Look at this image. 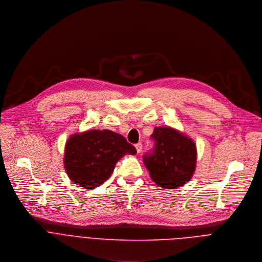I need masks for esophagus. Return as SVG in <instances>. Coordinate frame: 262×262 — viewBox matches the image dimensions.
I'll return each mask as SVG.
<instances>
[{"mask_svg": "<svg viewBox=\"0 0 262 262\" xmlns=\"http://www.w3.org/2000/svg\"><path fill=\"white\" fill-rule=\"evenodd\" d=\"M135 147H136L137 152H140V151H141V149H142V143H141V142L136 143V144H135Z\"/></svg>", "mask_w": 262, "mask_h": 262, "instance_id": "34e87169", "label": "esophagus"}]
</instances>
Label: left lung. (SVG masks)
<instances>
[{
  "label": "left lung",
  "instance_id": "8db88e82",
  "mask_svg": "<svg viewBox=\"0 0 262 262\" xmlns=\"http://www.w3.org/2000/svg\"><path fill=\"white\" fill-rule=\"evenodd\" d=\"M150 139L154 147L143 155V162L152 181L160 187L183 186L193 176L196 145L192 139L169 127H157Z\"/></svg>",
  "mask_w": 262,
  "mask_h": 262
}]
</instances>
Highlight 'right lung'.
Instances as JSON below:
<instances>
[{"instance_id":"1","label":"right lung","mask_w":262,"mask_h":262,"mask_svg":"<svg viewBox=\"0 0 262 262\" xmlns=\"http://www.w3.org/2000/svg\"><path fill=\"white\" fill-rule=\"evenodd\" d=\"M125 154L135 155L136 148L124 136L111 130H90L68 139L64 165L73 183L95 189L111 177Z\"/></svg>"}]
</instances>
